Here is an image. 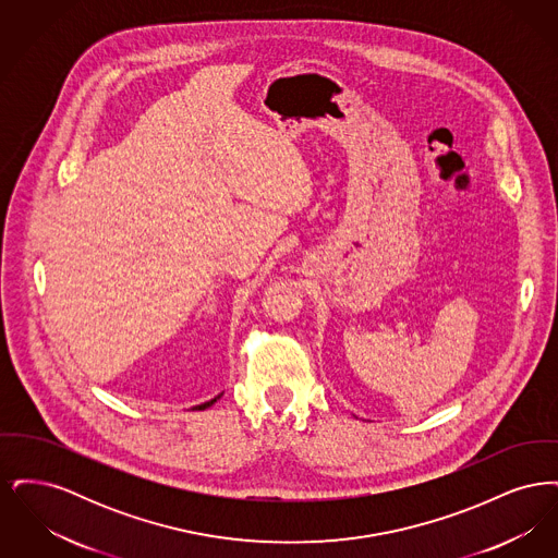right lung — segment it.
Returning <instances> with one entry per match:
<instances>
[{"label":"right lung","instance_id":"add662e5","mask_svg":"<svg viewBox=\"0 0 558 558\" xmlns=\"http://www.w3.org/2000/svg\"><path fill=\"white\" fill-rule=\"evenodd\" d=\"M217 398H219V396H217ZM217 398L211 399V401H207V403H201V405H196V408H194V410H205V408H209V405H213V403H215V401H217Z\"/></svg>","mask_w":558,"mask_h":558}]
</instances>
